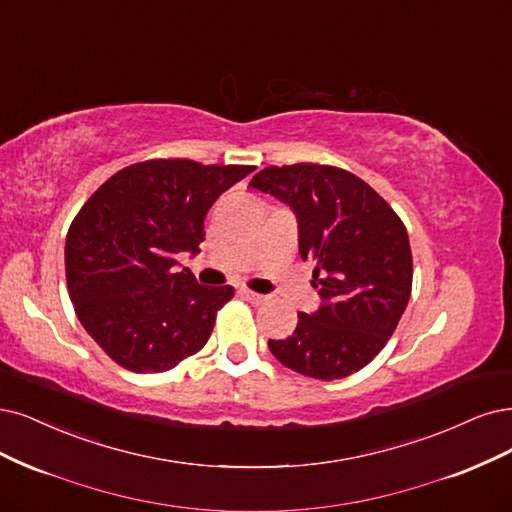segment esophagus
Listing matches in <instances>:
<instances>
[{
    "instance_id": "obj_1",
    "label": "esophagus",
    "mask_w": 512,
    "mask_h": 512,
    "mask_svg": "<svg viewBox=\"0 0 512 512\" xmlns=\"http://www.w3.org/2000/svg\"><path fill=\"white\" fill-rule=\"evenodd\" d=\"M241 294H243L245 298H248V301H252V303H264V301H267V296L258 294V292H252V290H248V288H243Z\"/></svg>"
}]
</instances>
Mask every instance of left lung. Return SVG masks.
<instances>
[{"instance_id": "left-lung-1", "label": "left lung", "mask_w": 512, "mask_h": 512, "mask_svg": "<svg viewBox=\"0 0 512 512\" xmlns=\"http://www.w3.org/2000/svg\"><path fill=\"white\" fill-rule=\"evenodd\" d=\"M252 188L288 203L298 218V248L315 262L322 307L298 313L273 356L305 377L332 381L358 373L394 334L413 286L407 228L358 175L315 163L264 167Z\"/></svg>"}]
</instances>
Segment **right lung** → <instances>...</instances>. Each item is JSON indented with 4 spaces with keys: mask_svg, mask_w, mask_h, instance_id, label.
Returning a JSON list of instances; mask_svg holds the SVG:
<instances>
[{
    "mask_svg": "<svg viewBox=\"0 0 512 512\" xmlns=\"http://www.w3.org/2000/svg\"><path fill=\"white\" fill-rule=\"evenodd\" d=\"M252 165L152 158L105 180L65 241L67 292L84 330L118 366L165 373L203 349L233 286H201L178 254L197 252L209 207Z\"/></svg>",
    "mask_w": 512,
    "mask_h": 512,
    "instance_id": "right-lung-1",
    "label": "right lung"
}]
</instances>
